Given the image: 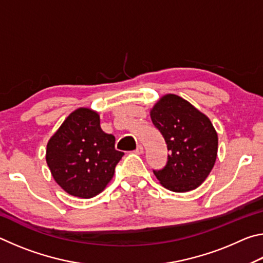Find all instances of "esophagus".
I'll return each mask as SVG.
<instances>
[{"mask_svg":"<svg viewBox=\"0 0 263 263\" xmlns=\"http://www.w3.org/2000/svg\"><path fill=\"white\" fill-rule=\"evenodd\" d=\"M142 152H144V148H142V146L141 145H138L136 151H135V153L138 154V155H140V154H142Z\"/></svg>","mask_w":263,"mask_h":263,"instance_id":"obj_1","label":"esophagus"}]
</instances>
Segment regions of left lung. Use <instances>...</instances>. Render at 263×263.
<instances>
[{
  "instance_id": "left-lung-1",
  "label": "left lung",
  "mask_w": 263,
  "mask_h": 263,
  "mask_svg": "<svg viewBox=\"0 0 263 263\" xmlns=\"http://www.w3.org/2000/svg\"><path fill=\"white\" fill-rule=\"evenodd\" d=\"M149 115L169 151L166 166L153 171L154 175L174 193L196 189L205 181L217 159L218 135L211 121L174 94L162 96Z\"/></svg>"
}]
</instances>
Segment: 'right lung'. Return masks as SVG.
<instances>
[{"label": "right lung", "instance_id": "right-lung-1", "mask_svg": "<svg viewBox=\"0 0 263 263\" xmlns=\"http://www.w3.org/2000/svg\"><path fill=\"white\" fill-rule=\"evenodd\" d=\"M115 141L101 128L99 112L74 110L47 142L46 162L53 179L75 197H95L112 179L124 155L115 148Z\"/></svg>", "mask_w": 263, "mask_h": 263}]
</instances>
